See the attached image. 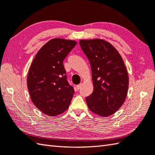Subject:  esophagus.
Listing matches in <instances>:
<instances>
[{
    "mask_svg": "<svg viewBox=\"0 0 155 155\" xmlns=\"http://www.w3.org/2000/svg\"><path fill=\"white\" fill-rule=\"evenodd\" d=\"M82 85H83V84L82 83H80L79 84H78V85L76 87V89H77V90H79L80 88L82 87Z\"/></svg>",
    "mask_w": 155,
    "mask_h": 155,
    "instance_id": "esophagus-1",
    "label": "esophagus"
}]
</instances>
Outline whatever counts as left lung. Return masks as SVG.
Wrapping results in <instances>:
<instances>
[{
  "label": "left lung",
  "mask_w": 155,
  "mask_h": 155,
  "mask_svg": "<svg viewBox=\"0 0 155 155\" xmlns=\"http://www.w3.org/2000/svg\"><path fill=\"white\" fill-rule=\"evenodd\" d=\"M79 44L92 70L94 90L86 97L87 104L99 116H111L123 105L128 93V74L122 56L103 39H82Z\"/></svg>",
  "instance_id": "obj_1"
}]
</instances>
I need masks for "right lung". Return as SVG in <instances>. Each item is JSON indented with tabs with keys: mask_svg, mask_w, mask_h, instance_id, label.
I'll return each mask as SVG.
<instances>
[{
	"mask_svg": "<svg viewBox=\"0 0 155 155\" xmlns=\"http://www.w3.org/2000/svg\"><path fill=\"white\" fill-rule=\"evenodd\" d=\"M77 42L56 38L43 45L36 54L27 75L30 97L37 108L56 116L69 107L74 90L67 81L63 60Z\"/></svg>",
	"mask_w": 155,
	"mask_h": 155,
	"instance_id": "add662e5",
	"label": "right lung"
}]
</instances>
